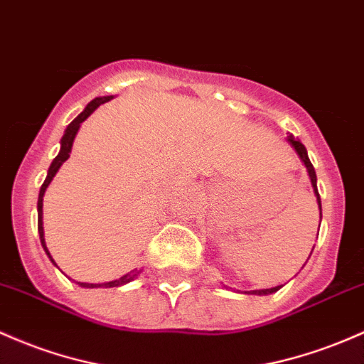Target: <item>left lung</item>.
I'll list each match as a JSON object with an SVG mask.
<instances>
[{"label":"left lung","instance_id":"8db88e82","mask_svg":"<svg viewBox=\"0 0 364 364\" xmlns=\"http://www.w3.org/2000/svg\"><path fill=\"white\" fill-rule=\"evenodd\" d=\"M287 141H289L290 145L294 146V150L297 151V155H299V157H301L302 164H304V166H306V169H307V174H309V179H311V185H313L314 195H316V202H318V207H319V218H321V198H319V193H318V186H316V173H314V167H313V164H311L309 157H307V150H306V146L302 145V143L299 141L297 138H294V134H289V136H287ZM313 249H314V247H313ZM279 289H282V285H279V287H273V289H264V290H252V292H243V294L267 295V294L278 292Z\"/></svg>","mask_w":364,"mask_h":364}]
</instances>
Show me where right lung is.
Returning a JSON list of instances; mask_svg holds the SVG:
<instances>
[{"label":"right lung","mask_w":364,"mask_h":364,"mask_svg":"<svg viewBox=\"0 0 364 364\" xmlns=\"http://www.w3.org/2000/svg\"><path fill=\"white\" fill-rule=\"evenodd\" d=\"M112 98H114V97H112V95H110V97H98V98L91 100V102L86 105V109L82 110L81 114H79L77 117H75L74 121L69 124V126H67L65 133H63L62 139H60V151H58V155L53 159V162H51L50 169H48V176H46L45 183H43L41 190H39V197H38V231H39V240H41L43 249H45L46 255H48V257H50V261L53 262V264H55V261H53V257H51L50 252H48V249H46L45 230H43V197H45V191L48 188V185H50V183H51V179H53L55 174L58 173L60 166H62V164L70 157L72 143H74V138H75V134H77V131H79V127H81V124L85 122L86 119L90 117V115L93 114V112L97 110L100 105H102V103L109 102V100H112ZM55 266H57V264H55ZM138 274H139V271L134 269V271H131V273L124 274V277H121L119 279H114V282H109V283H81V282H75V283H77L79 287H85V289H100V287H103V289H110V287H121V285H126V283L133 282V279L136 278Z\"/></svg>","instance_id":"add662e5"}]
</instances>
